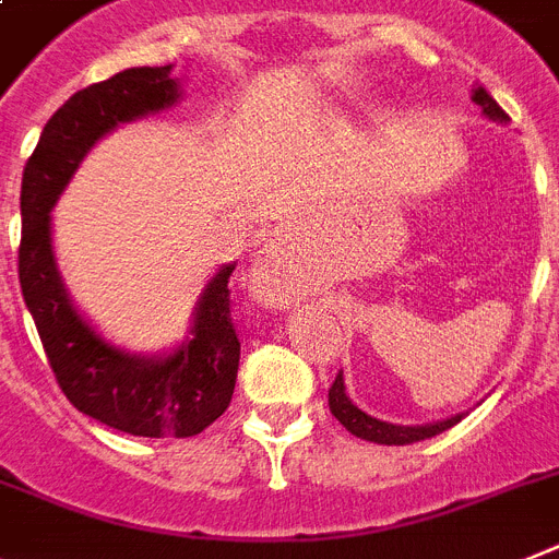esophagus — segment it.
Instances as JSON below:
<instances>
[{"label":"esophagus","mask_w":559,"mask_h":559,"mask_svg":"<svg viewBox=\"0 0 559 559\" xmlns=\"http://www.w3.org/2000/svg\"><path fill=\"white\" fill-rule=\"evenodd\" d=\"M247 284H250L252 298L264 300L270 307H275V304H289V300L298 295V284H295V278L289 275L284 252L273 250V247L255 261Z\"/></svg>","instance_id":"1"}]
</instances>
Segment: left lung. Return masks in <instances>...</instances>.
Segmentation results:
<instances>
[{
	"label": "left lung",
	"mask_w": 559,
	"mask_h": 559,
	"mask_svg": "<svg viewBox=\"0 0 559 559\" xmlns=\"http://www.w3.org/2000/svg\"><path fill=\"white\" fill-rule=\"evenodd\" d=\"M473 100L481 106V111L487 115L489 120H498V123H509L507 111L498 106V100H495L481 84L473 90ZM329 407H332L334 419L346 427L348 433L357 436V439L373 441V444H414V441H421V439H433V436L444 433L448 427L459 425V421L464 419V414H459V416H450V419H444V421H433V425H421V427L419 425H416V427L391 425V421L373 419V416H368L366 411H360V407L348 400L346 382H343V373H337V377H334V382H332V388H329Z\"/></svg>",
	"instance_id": "obj_1"
}]
</instances>
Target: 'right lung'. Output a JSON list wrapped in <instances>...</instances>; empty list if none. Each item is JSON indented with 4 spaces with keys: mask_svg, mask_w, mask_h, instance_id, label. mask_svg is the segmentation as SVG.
Listing matches in <instances>:
<instances>
[{
    "mask_svg": "<svg viewBox=\"0 0 559 559\" xmlns=\"http://www.w3.org/2000/svg\"><path fill=\"white\" fill-rule=\"evenodd\" d=\"M171 67H132L75 92L47 120L22 174L19 284L67 400L106 427L148 439H188L219 419L233 400L241 343L227 281L213 275L193 312L191 337L174 354L140 357L111 346L72 307L50 241V211L92 145L118 123L177 104Z\"/></svg>",
    "mask_w": 559,
    "mask_h": 559,
    "instance_id": "obj_1",
    "label": "right lung"
}]
</instances>
